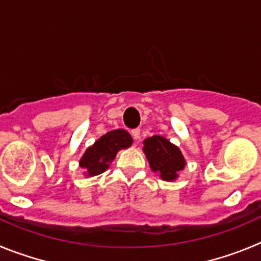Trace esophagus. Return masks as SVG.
<instances>
[{
  "instance_id": "34e87169",
  "label": "esophagus",
  "mask_w": 261,
  "mask_h": 261,
  "mask_svg": "<svg viewBox=\"0 0 261 261\" xmlns=\"http://www.w3.org/2000/svg\"><path fill=\"white\" fill-rule=\"evenodd\" d=\"M131 135H133V138L135 140H139L140 139V128H134V130L131 131Z\"/></svg>"
}]
</instances>
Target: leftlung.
<instances>
[{
  "label": "left lung",
  "mask_w": 261,
  "mask_h": 261,
  "mask_svg": "<svg viewBox=\"0 0 261 261\" xmlns=\"http://www.w3.org/2000/svg\"><path fill=\"white\" fill-rule=\"evenodd\" d=\"M143 151L147 154L152 170L160 173V177L165 180H174L178 177V171L182 170L186 164L179 148L163 136L147 138Z\"/></svg>",
  "instance_id": "obj_1"
}]
</instances>
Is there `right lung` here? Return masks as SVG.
I'll use <instances>...</instances> for the list:
<instances>
[{
	"mask_svg": "<svg viewBox=\"0 0 261 261\" xmlns=\"http://www.w3.org/2000/svg\"><path fill=\"white\" fill-rule=\"evenodd\" d=\"M131 144L133 138L126 130L118 128L109 131L84 152L81 160V168H83L90 177L101 174L109 168V163L113 161L117 152Z\"/></svg>",
	"mask_w": 261,
	"mask_h": 261,
	"instance_id": "right-lung-1",
	"label": "right lung"
}]
</instances>
